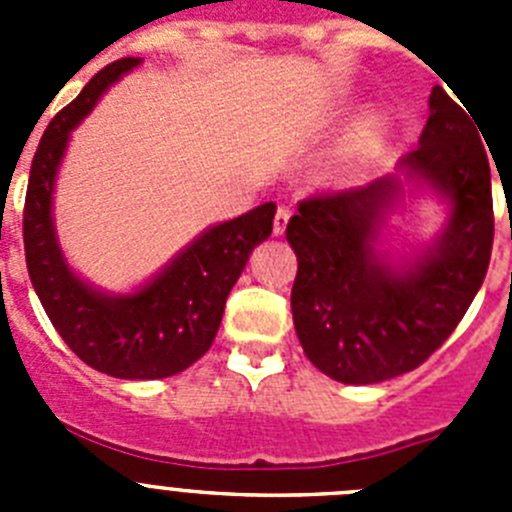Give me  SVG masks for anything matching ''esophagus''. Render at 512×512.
Masks as SVG:
<instances>
[{"label":"esophagus","mask_w":512,"mask_h":512,"mask_svg":"<svg viewBox=\"0 0 512 512\" xmlns=\"http://www.w3.org/2000/svg\"><path fill=\"white\" fill-rule=\"evenodd\" d=\"M287 223H289V210L279 205L277 215H274V235H282L284 230H287Z\"/></svg>","instance_id":"esophagus-1"}]
</instances>
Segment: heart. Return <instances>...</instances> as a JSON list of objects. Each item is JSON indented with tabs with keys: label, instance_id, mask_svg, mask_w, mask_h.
I'll return each instance as SVG.
<instances>
[{
	"label": "heart",
	"instance_id": "b5f03b06",
	"mask_svg": "<svg viewBox=\"0 0 512 512\" xmlns=\"http://www.w3.org/2000/svg\"><path fill=\"white\" fill-rule=\"evenodd\" d=\"M369 135H372V128H366L364 133H361V138L356 140V146H354V156H356V151H361V148L366 146V140H369Z\"/></svg>",
	"mask_w": 512,
	"mask_h": 512
}]
</instances>
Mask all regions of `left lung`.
Listing matches in <instances>:
<instances>
[{
	"mask_svg": "<svg viewBox=\"0 0 512 512\" xmlns=\"http://www.w3.org/2000/svg\"><path fill=\"white\" fill-rule=\"evenodd\" d=\"M428 104L420 146L400 158V169L451 202L431 251L402 269L374 251L379 223L402 194L397 176L315 194L287 223L297 253V338L336 382L374 384L413 372L454 333L485 282L495 238L485 135L441 87Z\"/></svg>",
	"mask_w": 512,
	"mask_h": 512,
	"instance_id": "8db88e82",
	"label": "left lung"
}]
</instances>
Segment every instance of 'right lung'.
<instances>
[{
  "label": "right lung",
  "instance_id": "obj_1",
  "mask_svg": "<svg viewBox=\"0 0 512 512\" xmlns=\"http://www.w3.org/2000/svg\"><path fill=\"white\" fill-rule=\"evenodd\" d=\"M138 63L140 58H120L104 66L45 128L30 166L22 241L27 274L45 315L84 364L117 379H164L207 354L230 289L253 248L271 235L277 205L266 202L212 225L133 295H104L76 277L53 228L56 171L71 130L92 112L102 92Z\"/></svg>",
  "mask_w": 512,
  "mask_h": 512
}]
</instances>
